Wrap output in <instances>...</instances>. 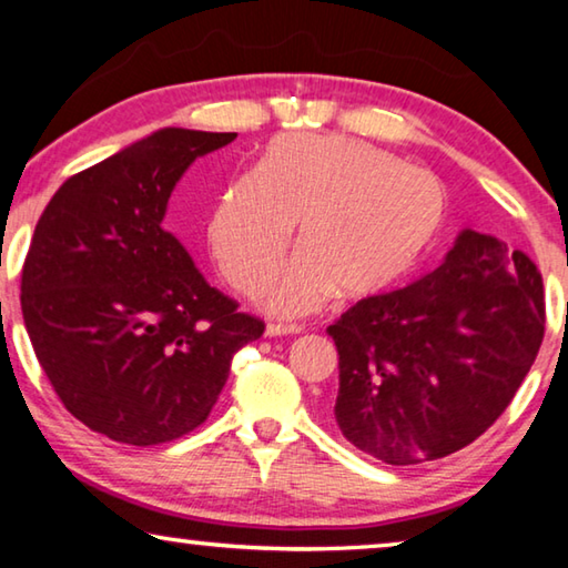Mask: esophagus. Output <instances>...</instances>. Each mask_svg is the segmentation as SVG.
<instances>
[{
	"label": "esophagus",
	"instance_id": "1",
	"mask_svg": "<svg viewBox=\"0 0 568 568\" xmlns=\"http://www.w3.org/2000/svg\"><path fill=\"white\" fill-rule=\"evenodd\" d=\"M301 331H303L301 325H295V323H267L265 325V335H271V338H275V335L301 333Z\"/></svg>",
	"mask_w": 568,
	"mask_h": 568
}]
</instances>
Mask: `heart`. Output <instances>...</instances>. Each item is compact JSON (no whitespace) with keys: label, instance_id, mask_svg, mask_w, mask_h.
<instances>
[{"label":"heart","instance_id":"b5f03b06","mask_svg":"<svg viewBox=\"0 0 568 568\" xmlns=\"http://www.w3.org/2000/svg\"><path fill=\"white\" fill-rule=\"evenodd\" d=\"M448 225L440 182L353 138L285 134L250 175L230 180L207 213V245L240 293L261 287L291 245L297 257L265 291L273 313L301 315L333 293L365 301L426 261Z\"/></svg>","mask_w":568,"mask_h":568}]
</instances>
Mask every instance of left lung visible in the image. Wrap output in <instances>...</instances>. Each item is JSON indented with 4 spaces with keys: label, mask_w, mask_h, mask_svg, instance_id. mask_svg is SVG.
<instances>
[{
    "label": "left lung",
    "mask_w": 568,
    "mask_h": 568,
    "mask_svg": "<svg viewBox=\"0 0 568 568\" xmlns=\"http://www.w3.org/2000/svg\"><path fill=\"white\" fill-rule=\"evenodd\" d=\"M541 273L504 240L464 230L436 271L365 297L328 325L333 418L390 466L456 454L514 400L544 341Z\"/></svg>",
    "instance_id": "1"
}]
</instances>
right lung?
<instances>
[{"instance_id": "add662e5", "label": "right lung", "mask_w": 568, "mask_h": 568, "mask_svg": "<svg viewBox=\"0 0 568 568\" xmlns=\"http://www.w3.org/2000/svg\"><path fill=\"white\" fill-rule=\"evenodd\" d=\"M235 132L165 128L77 172L47 203L22 267V315L64 408L118 444L195 430L233 355L265 323L210 287L162 230L195 158Z\"/></svg>"}]
</instances>
